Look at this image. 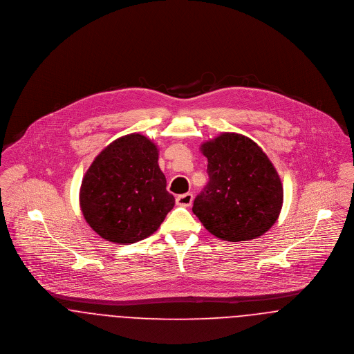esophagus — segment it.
<instances>
[{"instance_id": "1", "label": "esophagus", "mask_w": 354, "mask_h": 354, "mask_svg": "<svg viewBox=\"0 0 354 354\" xmlns=\"http://www.w3.org/2000/svg\"><path fill=\"white\" fill-rule=\"evenodd\" d=\"M193 194L192 193H186V194H182V196H176V203L179 206H190L193 203Z\"/></svg>"}]
</instances>
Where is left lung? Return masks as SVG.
Listing matches in <instances>:
<instances>
[{"label":"left lung","mask_w":354,"mask_h":354,"mask_svg":"<svg viewBox=\"0 0 354 354\" xmlns=\"http://www.w3.org/2000/svg\"><path fill=\"white\" fill-rule=\"evenodd\" d=\"M209 182L196 196L193 213L212 235L245 241L268 232L283 199L281 179L252 140L223 133L201 145Z\"/></svg>","instance_id":"obj_1"}]
</instances>
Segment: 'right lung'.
<instances>
[{
	"instance_id": "right-lung-1",
	"label": "right lung",
	"mask_w": 354,
	"mask_h": 354,
	"mask_svg": "<svg viewBox=\"0 0 354 354\" xmlns=\"http://www.w3.org/2000/svg\"><path fill=\"white\" fill-rule=\"evenodd\" d=\"M158 160V147L138 133L113 141L95 158L81 182L80 207L97 235L130 244L158 231L175 205Z\"/></svg>"
}]
</instances>
